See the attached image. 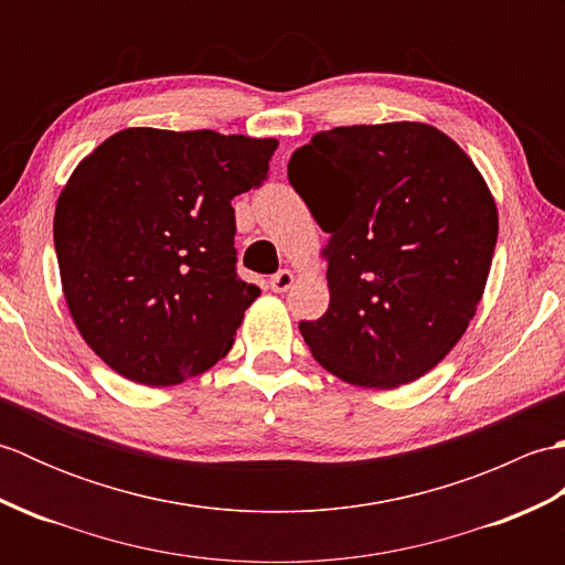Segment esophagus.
<instances>
[{
  "label": "esophagus",
  "instance_id": "obj_1",
  "mask_svg": "<svg viewBox=\"0 0 565 565\" xmlns=\"http://www.w3.org/2000/svg\"><path fill=\"white\" fill-rule=\"evenodd\" d=\"M291 284H294V274L289 271V269H281V271H276L271 279H269V286H271V291H276V294H284V291H289L291 289Z\"/></svg>",
  "mask_w": 565,
  "mask_h": 565
}]
</instances>
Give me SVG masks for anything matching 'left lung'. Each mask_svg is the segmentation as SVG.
Masks as SVG:
<instances>
[{"label":"left lung","mask_w":565,"mask_h":565,"mask_svg":"<svg viewBox=\"0 0 565 565\" xmlns=\"http://www.w3.org/2000/svg\"><path fill=\"white\" fill-rule=\"evenodd\" d=\"M330 235V306L306 344L347 383L395 388L461 340L488 281L498 209L471 158L427 124L340 126L289 160Z\"/></svg>","instance_id":"1"}]
</instances>
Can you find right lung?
<instances>
[{
	"instance_id": "obj_1",
	"label": "right lung",
	"mask_w": 565,
	"mask_h": 565,
	"mask_svg": "<svg viewBox=\"0 0 565 565\" xmlns=\"http://www.w3.org/2000/svg\"><path fill=\"white\" fill-rule=\"evenodd\" d=\"M274 138L126 128L72 172L53 239L79 334L116 374L174 386L223 359L259 296L237 276V194L257 189Z\"/></svg>"
}]
</instances>
